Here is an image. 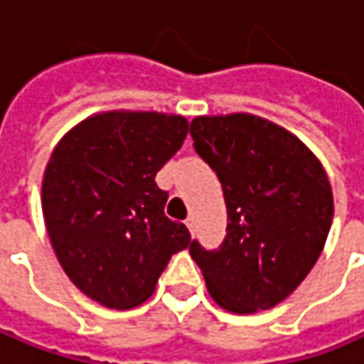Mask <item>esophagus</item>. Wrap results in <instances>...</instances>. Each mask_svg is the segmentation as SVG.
<instances>
[{
	"label": "esophagus",
	"mask_w": 364,
	"mask_h": 364,
	"mask_svg": "<svg viewBox=\"0 0 364 364\" xmlns=\"http://www.w3.org/2000/svg\"><path fill=\"white\" fill-rule=\"evenodd\" d=\"M186 228L191 230V234H195V218H188L186 220Z\"/></svg>",
	"instance_id": "34e87169"
}]
</instances>
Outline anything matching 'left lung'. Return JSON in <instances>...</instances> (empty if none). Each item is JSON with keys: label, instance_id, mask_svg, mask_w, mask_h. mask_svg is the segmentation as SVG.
I'll return each instance as SVG.
<instances>
[{"label": "left lung", "instance_id": "left-lung-1", "mask_svg": "<svg viewBox=\"0 0 364 364\" xmlns=\"http://www.w3.org/2000/svg\"><path fill=\"white\" fill-rule=\"evenodd\" d=\"M198 157L218 173L228 228L220 248L196 240L191 257L211 299L257 313L288 299L325 247L333 195L321 161L282 126L250 114L191 122Z\"/></svg>", "mask_w": 364, "mask_h": 364}]
</instances>
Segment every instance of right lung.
<instances>
[{
	"instance_id": "add662e5",
	"label": "right lung",
	"mask_w": 364,
	"mask_h": 364,
	"mask_svg": "<svg viewBox=\"0 0 364 364\" xmlns=\"http://www.w3.org/2000/svg\"><path fill=\"white\" fill-rule=\"evenodd\" d=\"M186 134L182 116L103 112L65 132L49 157L41 205L51 247L72 284L107 309L144 302L171 255L191 245L155 182Z\"/></svg>"
}]
</instances>
